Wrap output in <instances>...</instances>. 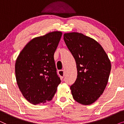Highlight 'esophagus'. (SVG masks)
<instances>
[{
	"label": "esophagus",
	"instance_id": "1",
	"mask_svg": "<svg viewBox=\"0 0 124 124\" xmlns=\"http://www.w3.org/2000/svg\"><path fill=\"white\" fill-rule=\"evenodd\" d=\"M64 73H64V70H60L58 71V74H59V76H60L61 79L63 78V77L64 76Z\"/></svg>",
	"mask_w": 124,
	"mask_h": 124
}]
</instances>
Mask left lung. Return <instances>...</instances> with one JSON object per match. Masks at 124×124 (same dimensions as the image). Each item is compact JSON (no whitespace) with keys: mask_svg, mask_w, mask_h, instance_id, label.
I'll use <instances>...</instances> for the list:
<instances>
[{"mask_svg":"<svg viewBox=\"0 0 124 124\" xmlns=\"http://www.w3.org/2000/svg\"><path fill=\"white\" fill-rule=\"evenodd\" d=\"M64 40L77 66V79L70 88L73 98L81 104H93L107 85L110 60L97 41L82 33H65Z\"/></svg>","mask_w":124,"mask_h":124,"instance_id":"obj_1","label":"left lung"}]
</instances>
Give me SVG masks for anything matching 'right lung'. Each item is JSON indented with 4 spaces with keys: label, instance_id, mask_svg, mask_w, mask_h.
Returning a JSON list of instances; mask_svg holds the SVG:
<instances>
[{
    "label": "right lung",
    "instance_id": "obj_1",
    "mask_svg": "<svg viewBox=\"0 0 124 124\" xmlns=\"http://www.w3.org/2000/svg\"><path fill=\"white\" fill-rule=\"evenodd\" d=\"M62 35V32L55 31L32 39L16 59L17 84L23 97L31 104L51 101L60 84L54 55Z\"/></svg>",
    "mask_w": 124,
    "mask_h": 124
}]
</instances>
